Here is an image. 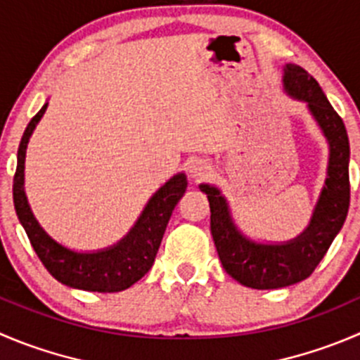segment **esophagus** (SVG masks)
<instances>
[{
  "label": "esophagus",
  "instance_id": "obj_1",
  "mask_svg": "<svg viewBox=\"0 0 360 360\" xmlns=\"http://www.w3.org/2000/svg\"><path fill=\"white\" fill-rule=\"evenodd\" d=\"M209 172H211V165L205 160L193 158L188 162V174H190V177L193 181L205 179L209 176Z\"/></svg>",
  "mask_w": 360,
  "mask_h": 360
}]
</instances>
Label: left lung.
I'll return each mask as SVG.
<instances>
[{"instance_id": "obj_1", "label": "left lung", "mask_w": 360, "mask_h": 360, "mask_svg": "<svg viewBox=\"0 0 360 360\" xmlns=\"http://www.w3.org/2000/svg\"><path fill=\"white\" fill-rule=\"evenodd\" d=\"M283 91L304 102L329 146L327 177L308 226L283 243L251 239L236 225L229 200L218 186L202 183L211 207V233L226 274L257 290H274L306 280L340 233L350 205V144L343 120L327 100L315 79L294 63L283 66Z\"/></svg>"}]
</instances>
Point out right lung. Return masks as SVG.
I'll return each instance as SVG.
<instances>
[{"label":"right lung","instance_id":"add662e5","mask_svg":"<svg viewBox=\"0 0 360 360\" xmlns=\"http://www.w3.org/2000/svg\"><path fill=\"white\" fill-rule=\"evenodd\" d=\"M47 105L49 103L45 102L37 116L30 121L17 151V169L13 177V205L17 218L26 230L31 246L37 251L41 264L59 283L77 290L103 294L127 290L153 267L167 223L172 216L174 207L186 191V174L177 172L160 186L127 236L121 237L112 246L95 251L72 250L45 232L44 226L34 218L24 190L27 142L44 117Z\"/></svg>","mask_w":360,"mask_h":360}]
</instances>
